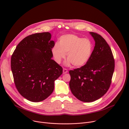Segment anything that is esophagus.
<instances>
[{
    "instance_id": "1",
    "label": "esophagus",
    "mask_w": 129,
    "mask_h": 129,
    "mask_svg": "<svg viewBox=\"0 0 129 129\" xmlns=\"http://www.w3.org/2000/svg\"><path fill=\"white\" fill-rule=\"evenodd\" d=\"M63 74H66V73H67V72H68V71H67L66 69H63Z\"/></svg>"
}]
</instances>
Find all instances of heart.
Masks as SVG:
<instances>
[{
    "label": "heart",
    "mask_w": 129,
    "mask_h": 129,
    "mask_svg": "<svg viewBox=\"0 0 129 129\" xmlns=\"http://www.w3.org/2000/svg\"><path fill=\"white\" fill-rule=\"evenodd\" d=\"M93 45L90 40L75 35H66L60 37L59 43H55L52 49L54 60L59 64L67 57V65L72 63L75 67L84 65L90 59Z\"/></svg>",
    "instance_id": "obj_1"
}]
</instances>
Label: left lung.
I'll return each instance as SVG.
<instances>
[{"label": "left lung", "mask_w": 129, "mask_h": 129, "mask_svg": "<svg viewBox=\"0 0 129 129\" xmlns=\"http://www.w3.org/2000/svg\"><path fill=\"white\" fill-rule=\"evenodd\" d=\"M89 33L95 41L90 59L80 68L69 71L72 93L86 103L97 100L107 92L114 70V60L109 45L98 34Z\"/></svg>", "instance_id": "left-lung-1"}]
</instances>
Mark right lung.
<instances>
[{
    "label": "right lung",
    "instance_id": "obj_1",
    "mask_svg": "<svg viewBox=\"0 0 129 129\" xmlns=\"http://www.w3.org/2000/svg\"><path fill=\"white\" fill-rule=\"evenodd\" d=\"M49 32L33 34L24 38L13 52L11 69L16 87L22 96L32 102L48 97L54 88V81L63 69L53 57L55 44Z\"/></svg>",
    "mask_w": 129,
    "mask_h": 129
}]
</instances>
